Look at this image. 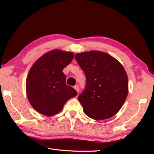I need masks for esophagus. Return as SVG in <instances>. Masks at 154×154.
Returning a JSON list of instances; mask_svg holds the SVG:
<instances>
[{"label":"esophagus","mask_w":154,"mask_h":154,"mask_svg":"<svg viewBox=\"0 0 154 154\" xmlns=\"http://www.w3.org/2000/svg\"><path fill=\"white\" fill-rule=\"evenodd\" d=\"M74 88L75 90H76V91L77 92H79V85H75L74 86Z\"/></svg>","instance_id":"1"}]
</instances>
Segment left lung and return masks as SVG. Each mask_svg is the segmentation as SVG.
<instances>
[{
  "instance_id": "1",
  "label": "left lung",
  "mask_w": 154,
  "mask_h": 154,
  "mask_svg": "<svg viewBox=\"0 0 154 154\" xmlns=\"http://www.w3.org/2000/svg\"><path fill=\"white\" fill-rule=\"evenodd\" d=\"M75 58L86 77L85 89L78 96L84 113L96 120L114 116L128 93V77L123 66L102 51L83 52Z\"/></svg>"
}]
</instances>
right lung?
I'll return each instance as SVG.
<instances>
[{
    "label": "right lung",
    "mask_w": 154,
    "mask_h": 154,
    "mask_svg": "<svg viewBox=\"0 0 154 154\" xmlns=\"http://www.w3.org/2000/svg\"><path fill=\"white\" fill-rule=\"evenodd\" d=\"M73 57L72 52L53 50L31 67L26 79V94L30 105L38 113L54 116L62 111L68 100L77 96L76 90L66 84V75L62 72Z\"/></svg>",
    "instance_id": "add662e5"
}]
</instances>
